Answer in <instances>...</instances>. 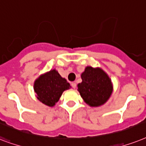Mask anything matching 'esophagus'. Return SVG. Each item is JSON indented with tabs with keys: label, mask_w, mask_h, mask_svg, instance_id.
Listing matches in <instances>:
<instances>
[{
	"label": "esophagus",
	"mask_w": 146,
	"mask_h": 146,
	"mask_svg": "<svg viewBox=\"0 0 146 146\" xmlns=\"http://www.w3.org/2000/svg\"><path fill=\"white\" fill-rule=\"evenodd\" d=\"M76 86H77V84H76V83H74V82H73V83H72V87H73V88H76Z\"/></svg>",
	"instance_id": "1"
}]
</instances>
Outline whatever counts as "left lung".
Returning a JSON list of instances; mask_svg holds the SVG:
<instances>
[{
    "mask_svg": "<svg viewBox=\"0 0 146 146\" xmlns=\"http://www.w3.org/2000/svg\"><path fill=\"white\" fill-rule=\"evenodd\" d=\"M82 82L78 84L80 96L87 105L97 107L106 103L112 93V84L100 68L87 66L81 74Z\"/></svg>",
    "mask_w": 146,
    "mask_h": 146,
    "instance_id": "obj_1",
    "label": "left lung"
}]
</instances>
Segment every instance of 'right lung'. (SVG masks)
Segmentation results:
<instances>
[{
  "mask_svg": "<svg viewBox=\"0 0 146 146\" xmlns=\"http://www.w3.org/2000/svg\"><path fill=\"white\" fill-rule=\"evenodd\" d=\"M71 87L69 83L56 69L40 75L34 83V90L38 100L48 106H55L65 90Z\"/></svg>",
  "mask_w": 146,
  "mask_h": 146,
  "instance_id": "add662e5",
  "label": "right lung"
}]
</instances>
